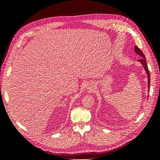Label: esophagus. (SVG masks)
I'll return each mask as SVG.
<instances>
[{
  "mask_svg": "<svg viewBox=\"0 0 160 160\" xmlns=\"http://www.w3.org/2000/svg\"><path fill=\"white\" fill-rule=\"evenodd\" d=\"M94 88H95V86L93 84H89L88 83L86 86V89L89 90V91H93L94 89Z\"/></svg>",
  "mask_w": 160,
  "mask_h": 160,
  "instance_id": "34e87169",
  "label": "esophagus"
}]
</instances>
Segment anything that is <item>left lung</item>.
<instances>
[{
  "instance_id": "left-lung-1",
  "label": "left lung",
  "mask_w": 160,
  "mask_h": 160,
  "mask_svg": "<svg viewBox=\"0 0 160 160\" xmlns=\"http://www.w3.org/2000/svg\"><path fill=\"white\" fill-rule=\"evenodd\" d=\"M134 51H135V53H136V54H138V55L141 56L142 57V59H138V61L140 63H141L143 65L145 71H146V74H147V76H148V92H149V87H150V73H149V71L146 59V57H145V55H144L143 53L142 52V51L140 50L137 46H135ZM148 97H149V95H148Z\"/></svg>"
}]
</instances>
